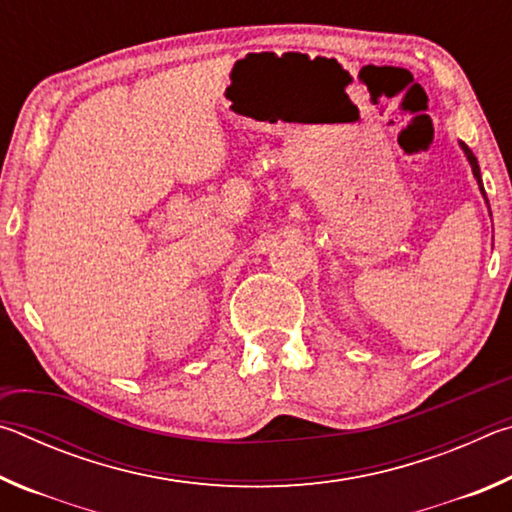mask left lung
I'll return each instance as SVG.
<instances>
[{
	"label": "left lung",
	"mask_w": 512,
	"mask_h": 512,
	"mask_svg": "<svg viewBox=\"0 0 512 512\" xmlns=\"http://www.w3.org/2000/svg\"><path fill=\"white\" fill-rule=\"evenodd\" d=\"M461 146H463V151H465V155H467V160H470V164H472V173H474V178H476V183H479V189H481V194L485 196V189H483V183H481V171H479V162H476V158H474V153L467 149V144H463L461 142Z\"/></svg>",
	"instance_id": "left-lung-1"
}]
</instances>
